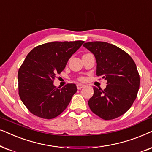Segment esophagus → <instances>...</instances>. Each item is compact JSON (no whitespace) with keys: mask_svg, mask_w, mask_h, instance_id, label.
Wrapping results in <instances>:
<instances>
[{"mask_svg":"<svg viewBox=\"0 0 152 152\" xmlns=\"http://www.w3.org/2000/svg\"><path fill=\"white\" fill-rule=\"evenodd\" d=\"M76 86H77L78 90H80V89H82L83 88H84V87H85L84 85H83V84H80V83H78V84L76 85Z\"/></svg>","mask_w":152,"mask_h":152,"instance_id":"34e87169","label":"esophagus"}]
</instances>
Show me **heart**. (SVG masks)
Segmentation results:
<instances>
[{
    "label": "heart",
    "mask_w": 152,
    "mask_h": 152,
    "mask_svg": "<svg viewBox=\"0 0 152 152\" xmlns=\"http://www.w3.org/2000/svg\"><path fill=\"white\" fill-rule=\"evenodd\" d=\"M80 79H81V80H83V78H80Z\"/></svg>",
    "instance_id": "1"
}]
</instances>
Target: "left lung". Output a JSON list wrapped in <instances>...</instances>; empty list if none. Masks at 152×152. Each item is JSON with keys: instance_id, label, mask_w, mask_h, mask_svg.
<instances>
[{"instance_id": "1", "label": "left lung", "mask_w": 152, "mask_h": 152, "mask_svg": "<svg viewBox=\"0 0 152 152\" xmlns=\"http://www.w3.org/2000/svg\"><path fill=\"white\" fill-rule=\"evenodd\" d=\"M94 55L96 76L107 80L104 90L94 87L88 105L94 114L110 120L124 114L136 99L140 76L130 56L113 44L91 42L83 45Z\"/></svg>"}]
</instances>
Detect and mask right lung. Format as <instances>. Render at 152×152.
Listing matches in <instances>:
<instances>
[{
	"mask_svg": "<svg viewBox=\"0 0 152 152\" xmlns=\"http://www.w3.org/2000/svg\"><path fill=\"white\" fill-rule=\"evenodd\" d=\"M83 41L53 42L36 46L26 56L18 72L20 99L30 113L41 118H55L65 110L76 86H53L56 75Z\"/></svg>",
	"mask_w": 152,
	"mask_h": 152,
	"instance_id": "obj_1",
	"label": "right lung"
}]
</instances>
